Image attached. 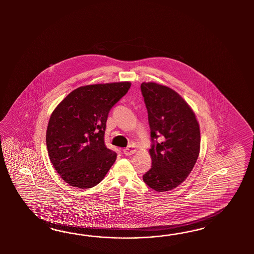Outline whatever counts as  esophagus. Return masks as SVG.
Listing matches in <instances>:
<instances>
[{
	"mask_svg": "<svg viewBox=\"0 0 254 254\" xmlns=\"http://www.w3.org/2000/svg\"><path fill=\"white\" fill-rule=\"evenodd\" d=\"M123 152L125 155H131V154H133L136 152V146L133 145V144L129 145V146L125 148Z\"/></svg>",
	"mask_w": 254,
	"mask_h": 254,
	"instance_id": "34e87169",
	"label": "esophagus"
}]
</instances>
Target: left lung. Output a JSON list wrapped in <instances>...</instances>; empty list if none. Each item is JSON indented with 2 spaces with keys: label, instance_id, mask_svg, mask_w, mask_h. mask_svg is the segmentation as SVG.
Here are the masks:
<instances>
[{
  "label": "left lung",
  "instance_id": "1",
  "mask_svg": "<svg viewBox=\"0 0 254 254\" xmlns=\"http://www.w3.org/2000/svg\"><path fill=\"white\" fill-rule=\"evenodd\" d=\"M153 140L149 154L152 167L142 176L156 192L170 191L192 171L200 151L199 124L181 95L154 82L140 85ZM161 135L162 141L156 139Z\"/></svg>",
  "mask_w": 254,
  "mask_h": 254
}]
</instances>
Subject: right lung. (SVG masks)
Instances as JSON below:
<instances>
[{"instance_id":"1","label":"right lung","mask_w":254,"mask_h":254,"mask_svg":"<svg viewBox=\"0 0 254 254\" xmlns=\"http://www.w3.org/2000/svg\"><path fill=\"white\" fill-rule=\"evenodd\" d=\"M130 82L80 86L55 108L46 128L49 159L62 180L82 189L100 184L116 162L105 146L110 110L130 88Z\"/></svg>"}]
</instances>
